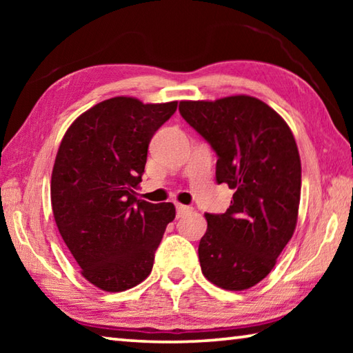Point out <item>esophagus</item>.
<instances>
[{
    "instance_id": "1",
    "label": "esophagus",
    "mask_w": 353,
    "mask_h": 353,
    "mask_svg": "<svg viewBox=\"0 0 353 353\" xmlns=\"http://www.w3.org/2000/svg\"><path fill=\"white\" fill-rule=\"evenodd\" d=\"M191 210L190 207H187V205H182V204H176V212H177V218H182V216H185V214H187L188 212Z\"/></svg>"
}]
</instances>
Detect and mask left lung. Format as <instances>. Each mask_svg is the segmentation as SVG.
I'll list each match as a JSON object with an SVG mask.
<instances>
[{
  "instance_id": "left-lung-1",
  "label": "left lung",
  "mask_w": 353,
  "mask_h": 353,
  "mask_svg": "<svg viewBox=\"0 0 353 353\" xmlns=\"http://www.w3.org/2000/svg\"><path fill=\"white\" fill-rule=\"evenodd\" d=\"M179 112L216 152L218 183L235 191L225 213H205L202 274L223 290L252 288L296 230L302 168L294 135L276 110L248 94L181 101Z\"/></svg>"
}]
</instances>
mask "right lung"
Returning a JSON list of instances; mask_svg holds the SVG:
<instances>
[{
    "instance_id": "right-lung-1",
    "label": "right lung",
    "mask_w": 353,
    "mask_h": 353,
    "mask_svg": "<svg viewBox=\"0 0 353 353\" xmlns=\"http://www.w3.org/2000/svg\"><path fill=\"white\" fill-rule=\"evenodd\" d=\"M176 109L177 101L105 99L77 117L59 146L52 214L83 279L99 290L119 292L141 283L176 218L171 202L151 204L135 196L149 141Z\"/></svg>"
}]
</instances>
